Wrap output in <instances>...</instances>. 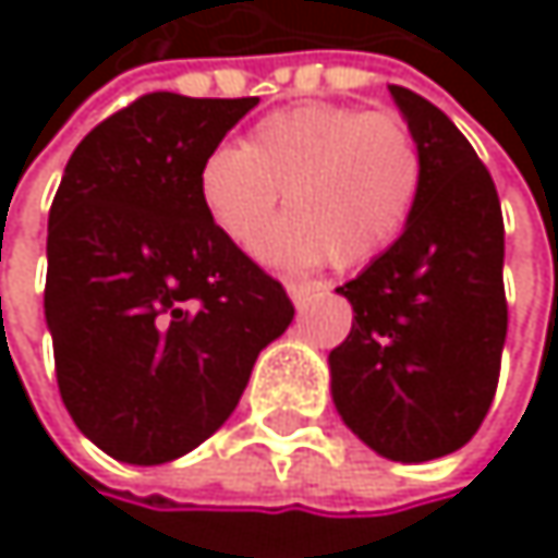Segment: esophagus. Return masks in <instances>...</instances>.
I'll use <instances>...</instances> for the list:
<instances>
[{
  "mask_svg": "<svg viewBox=\"0 0 558 558\" xmlns=\"http://www.w3.org/2000/svg\"><path fill=\"white\" fill-rule=\"evenodd\" d=\"M319 290H323V287H319V283H310V280H290V283H287V296L293 300L296 310H303Z\"/></svg>",
  "mask_w": 558,
  "mask_h": 558,
  "instance_id": "esophagus-1",
  "label": "esophagus"
}]
</instances>
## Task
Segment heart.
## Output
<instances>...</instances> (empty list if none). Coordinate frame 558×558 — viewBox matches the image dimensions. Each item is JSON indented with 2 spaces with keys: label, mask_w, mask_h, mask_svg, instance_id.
<instances>
[{
  "label": "heart",
  "mask_w": 558,
  "mask_h": 558,
  "mask_svg": "<svg viewBox=\"0 0 558 558\" xmlns=\"http://www.w3.org/2000/svg\"><path fill=\"white\" fill-rule=\"evenodd\" d=\"M196 190L209 222L239 248L255 245L283 193L290 216L258 245L271 268H355L388 252L410 226L423 158L393 112L296 102L265 116L242 148L206 155Z\"/></svg>",
  "instance_id": "b5f03b06"
}]
</instances>
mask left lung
Here are the masks:
<instances>
[{
  "label": "left lung",
  "instance_id": "obj_1",
  "mask_svg": "<svg viewBox=\"0 0 558 558\" xmlns=\"http://www.w3.org/2000/svg\"><path fill=\"white\" fill-rule=\"evenodd\" d=\"M423 158L403 235L342 287L352 332L329 352L342 423L390 462H429L482 426L501 372L504 219L492 173L423 96L388 86Z\"/></svg>",
  "mask_w": 558,
  "mask_h": 558
}]
</instances>
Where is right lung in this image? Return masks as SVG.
Returning <instances> with one entry per match:
<instances>
[{"label":"right lung","mask_w":558,"mask_h":558,"mask_svg":"<svg viewBox=\"0 0 558 558\" xmlns=\"http://www.w3.org/2000/svg\"><path fill=\"white\" fill-rule=\"evenodd\" d=\"M258 106L148 93L70 155L48 216L45 319L76 429L165 465L235 410L293 303L206 216L199 165Z\"/></svg>","instance_id":"1"}]
</instances>
